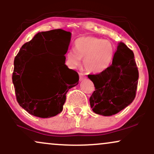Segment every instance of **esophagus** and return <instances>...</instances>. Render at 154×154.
<instances>
[{
    "instance_id": "esophagus-1",
    "label": "esophagus",
    "mask_w": 154,
    "mask_h": 154,
    "mask_svg": "<svg viewBox=\"0 0 154 154\" xmlns=\"http://www.w3.org/2000/svg\"><path fill=\"white\" fill-rule=\"evenodd\" d=\"M79 80L80 81H82V80H83V79H85L86 78L85 75L83 73H79Z\"/></svg>"
}]
</instances>
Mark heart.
Masks as SVG:
<instances>
[{"instance_id": "heart-1", "label": "heart", "mask_w": 154, "mask_h": 154, "mask_svg": "<svg viewBox=\"0 0 154 154\" xmlns=\"http://www.w3.org/2000/svg\"><path fill=\"white\" fill-rule=\"evenodd\" d=\"M75 51L66 54V63L70 69H75L80 64L81 59L88 71L100 73L106 70L112 63L115 48L110 40L94 36L81 37L75 40Z\"/></svg>"}]
</instances>
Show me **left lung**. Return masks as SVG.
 Here are the masks:
<instances>
[{
  "instance_id": "1",
  "label": "left lung",
  "mask_w": 154,
  "mask_h": 154,
  "mask_svg": "<svg viewBox=\"0 0 154 154\" xmlns=\"http://www.w3.org/2000/svg\"><path fill=\"white\" fill-rule=\"evenodd\" d=\"M88 77L95 86L90 104L95 114L114 115L135 99L139 73L133 52L124 43L118 44L112 63L106 70Z\"/></svg>"
}]
</instances>
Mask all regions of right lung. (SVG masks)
<instances>
[{
    "label": "right lung",
    "instance_id": "add662e5",
    "mask_svg": "<svg viewBox=\"0 0 154 154\" xmlns=\"http://www.w3.org/2000/svg\"><path fill=\"white\" fill-rule=\"evenodd\" d=\"M71 35L69 32L61 29L38 32L30 41L22 45L16 56L12 82L17 100L32 115L40 118L57 115L63 110L67 92L78 85V73L65 64L64 55L68 51ZM45 52H50L51 56L44 58L43 64L38 67L40 69L37 67V69H40L38 78L48 81L51 88L36 89L30 86L33 75L36 74V67L35 70H30L26 67V63L31 57V54Z\"/></svg>",
    "mask_w": 154,
    "mask_h": 154
}]
</instances>
